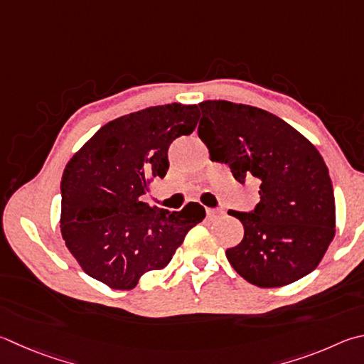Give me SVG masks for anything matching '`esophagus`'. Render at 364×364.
Here are the masks:
<instances>
[{"instance_id":"1","label":"esophagus","mask_w":364,"mask_h":364,"mask_svg":"<svg viewBox=\"0 0 364 364\" xmlns=\"http://www.w3.org/2000/svg\"><path fill=\"white\" fill-rule=\"evenodd\" d=\"M223 213H224L223 208H207L208 216H218V215H223Z\"/></svg>"}]
</instances>
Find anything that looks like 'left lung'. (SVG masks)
<instances>
[{"label": "left lung", "mask_w": 364, "mask_h": 364, "mask_svg": "<svg viewBox=\"0 0 364 364\" xmlns=\"http://www.w3.org/2000/svg\"><path fill=\"white\" fill-rule=\"evenodd\" d=\"M199 136L211 161L259 186L251 211L229 210L245 229L226 250L235 272L261 288L285 287L318 266L336 232L333 183L312 143L283 119L226 100L199 103Z\"/></svg>", "instance_id": "obj_1"}]
</instances>
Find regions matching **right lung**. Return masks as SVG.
<instances>
[{
    "mask_svg": "<svg viewBox=\"0 0 364 364\" xmlns=\"http://www.w3.org/2000/svg\"><path fill=\"white\" fill-rule=\"evenodd\" d=\"M197 105L170 103L117 117L97 132L63 170L60 230L92 279L132 289L148 270L167 266L205 218L200 203L181 211L149 207L141 197L168 170V148L199 122Z\"/></svg>",
    "mask_w": 364,
    "mask_h": 364,
    "instance_id": "obj_1",
    "label": "right lung"
}]
</instances>
